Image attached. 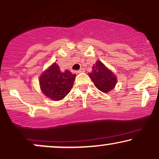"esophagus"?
Here are the masks:
<instances>
[{"label": "esophagus", "mask_w": 159, "mask_h": 159, "mask_svg": "<svg viewBox=\"0 0 159 159\" xmlns=\"http://www.w3.org/2000/svg\"><path fill=\"white\" fill-rule=\"evenodd\" d=\"M77 72H78V73H82V72H84V69H82V68L80 69L79 70L77 71Z\"/></svg>", "instance_id": "esophagus-1"}]
</instances>
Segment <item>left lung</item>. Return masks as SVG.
I'll return each mask as SVG.
<instances>
[{"instance_id": "left-lung-1", "label": "left lung", "mask_w": 159, "mask_h": 159, "mask_svg": "<svg viewBox=\"0 0 159 159\" xmlns=\"http://www.w3.org/2000/svg\"><path fill=\"white\" fill-rule=\"evenodd\" d=\"M89 76L98 90L103 93L112 90L117 81L116 75L100 61H97L93 66V70Z\"/></svg>"}]
</instances>
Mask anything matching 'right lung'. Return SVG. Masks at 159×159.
<instances>
[{
	"mask_svg": "<svg viewBox=\"0 0 159 159\" xmlns=\"http://www.w3.org/2000/svg\"><path fill=\"white\" fill-rule=\"evenodd\" d=\"M75 77V74L69 70L61 72L59 66L54 63L40 75V89L53 101L61 100L70 92Z\"/></svg>",
	"mask_w": 159,
	"mask_h": 159,
	"instance_id": "right-lung-1",
	"label": "right lung"
}]
</instances>
